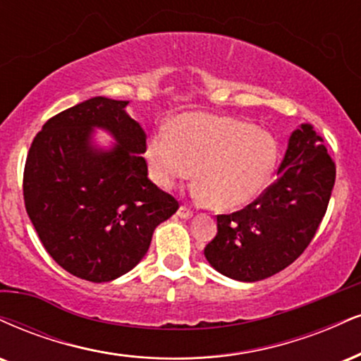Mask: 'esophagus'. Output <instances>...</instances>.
Segmentation results:
<instances>
[{
  "label": "esophagus",
  "instance_id": "obj_1",
  "mask_svg": "<svg viewBox=\"0 0 361 361\" xmlns=\"http://www.w3.org/2000/svg\"><path fill=\"white\" fill-rule=\"evenodd\" d=\"M176 215L180 216V219L188 220V219H192V216H193V212L190 210V208H186V207H180V208H178Z\"/></svg>",
  "mask_w": 361,
  "mask_h": 361
}]
</instances>
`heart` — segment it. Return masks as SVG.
Masks as SVG:
<instances>
[{
	"label": "heart",
	"mask_w": 361,
	"mask_h": 361,
	"mask_svg": "<svg viewBox=\"0 0 361 361\" xmlns=\"http://www.w3.org/2000/svg\"><path fill=\"white\" fill-rule=\"evenodd\" d=\"M277 156L279 146L271 133L210 114L178 117L171 131L161 128L146 146L151 180L159 188L171 190L195 171L193 195L219 210H235L257 198L274 173Z\"/></svg>",
	"instance_id": "heart-1"
}]
</instances>
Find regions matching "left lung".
Segmentation results:
<instances>
[{"label": "left lung", "instance_id": "8db88e82", "mask_svg": "<svg viewBox=\"0 0 361 361\" xmlns=\"http://www.w3.org/2000/svg\"><path fill=\"white\" fill-rule=\"evenodd\" d=\"M334 176L323 137L311 124L289 136L277 180L244 210L216 216L205 247L212 267L230 279L255 282L277 274L305 252L323 220Z\"/></svg>", "mask_w": 361, "mask_h": 361}]
</instances>
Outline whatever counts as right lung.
<instances>
[{
	"instance_id": "obj_1",
	"label": "right lung",
	"mask_w": 361,
	"mask_h": 361,
	"mask_svg": "<svg viewBox=\"0 0 361 361\" xmlns=\"http://www.w3.org/2000/svg\"><path fill=\"white\" fill-rule=\"evenodd\" d=\"M129 101L87 99L43 124L23 175L27 214L51 259L72 276L109 282L141 262L178 202L147 178L146 133ZM115 139L104 148L94 129Z\"/></svg>"
}]
</instances>
